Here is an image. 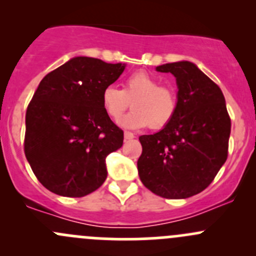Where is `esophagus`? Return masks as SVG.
Instances as JSON below:
<instances>
[{"instance_id": "esophagus-1", "label": "esophagus", "mask_w": 256, "mask_h": 256, "mask_svg": "<svg viewBox=\"0 0 256 256\" xmlns=\"http://www.w3.org/2000/svg\"><path fill=\"white\" fill-rule=\"evenodd\" d=\"M124 138H125V140H132V138H135V136H134L132 132H128V131H125V132H124Z\"/></svg>"}]
</instances>
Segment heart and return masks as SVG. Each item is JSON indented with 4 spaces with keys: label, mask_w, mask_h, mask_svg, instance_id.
<instances>
[{
    "label": "heart",
    "mask_w": 256,
    "mask_h": 256,
    "mask_svg": "<svg viewBox=\"0 0 256 256\" xmlns=\"http://www.w3.org/2000/svg\"><path fill=\"white\" fill-rule=\"evenodd\" d=\"M130 102L132 110L120 120V125L126 128H141L148 125L158 130L174 118L178 109L176 92L161 85L146 72L128 76L122 89L109 85L102 90V108L112 120H118L125 112Z\"/></svg>",
    "instance_id": "obj_1"
}]
</instances>
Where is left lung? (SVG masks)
I'll return each mask as SVG.
<instances>
[{
    "label": "left lung",
    "instance_id": "1",
    "mask_svg": "<svg viewBox=\"0 0 256 256\" xmlns=\"http://www.w3.org/2000/svg\"><path fill=\"white\" fill-rule=\"evenodd\" d=\"M156 70L176 78L178 109L161 131L138 138V176L154 194L183 200L206 190L226 161L230 118L220 88L196 64L182 60Z\"/></svg>",
    "mask_w": 256,
    "mask_h": 256
}]
</instances>
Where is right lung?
<instances>
[{
	"label": "right lung",
	"instance_id": "right-lung-1",
	"mask_svg": "<svg viewBox=\"0 0 256 256\" xmlns=\"http://www.w3.org/2000/svg\"><path fill=\"white\" fill-rule=\"evenodd\" d=\"M125 66L76 56L38 85L26 112L24 154L50 192L84 197L106 180L105 158L122 146L124 131L105 112L102 94Z\"/></svg>",
	"mask_w": 256,
	"mask_h": 256
}]
</instances>
